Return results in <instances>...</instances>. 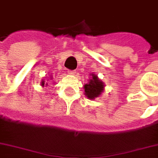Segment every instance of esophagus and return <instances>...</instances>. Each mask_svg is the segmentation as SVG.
I'll return each instance as SVG.
<instances>
[{
	"label": "esophagus",
	"mask_w": 158,
	"mask_h": 158,
	"mask_svg": "<svg viewBox=\"0 0 158 158\" xmlns=\"http://www.w3.org/2000/svg\"><path fill=\"white\" fill-rule=\"evenodd\" d=\"M68 73H69V75H74V74L77 73V71H76V70H68Z\"/></svg>",
	"instance_id": "esophagus-1"
}]
</instances>
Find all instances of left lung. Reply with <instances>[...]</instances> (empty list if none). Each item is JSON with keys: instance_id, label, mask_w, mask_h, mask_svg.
Instances as JSON below:
<instances>
[{"instance_id": "obj_1", "label": "left lung", "mask_w": 158, "mask_h": 158, "mask_svg": "<svg viewBox=\"0 0 158 158\" xmlns=\"http://www.w3.org/2000/svg\"><path fill=\"white\" fill-rule=\"evenodd\" d=\"M104 85L96 76H92V79L89 83H86L84 85V91L87 97L89 99H94L95 97H97L103 91Z\"/></svg>"}]
</instances>
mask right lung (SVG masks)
<instances>
[{
  "label": "right lung",
  "instance_id": "right-lung-1",
  "mask_svg": "<svg viewBox=\"0 0 158 158\" xmlns=\"http://www.w3.org/2000/svg\"><path fill=\"white\" fill-rule=\"evenodd\" d=\"M42 86H44V81H43L42 82Z\"/></svg>",
  "mask_w": 158,
  "mask_h": 158
}]
</instances>
